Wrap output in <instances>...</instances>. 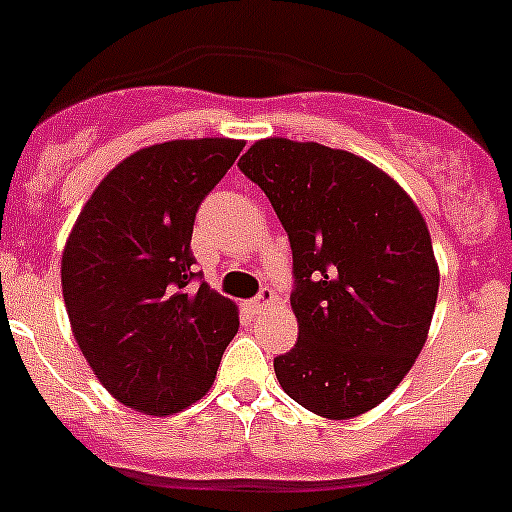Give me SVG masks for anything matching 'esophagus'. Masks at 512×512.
Listing matches in <instances>:
<instances>
[{
    "instance_id": "obj_1",
    "label": "esophagus",
    "mask_w": 512,
    "mask_h": 512,
    "mask_svg": "<svg viewBox=\"0 0 512 512\" xmlns=\"http://www.w3.org/2000/svg\"><path fill=\"white\" fill-rule=\"evenodd\" d=\"M272 303H275V293H272V288H262L260 293L250 300V310L257 315V313H262L265 308H270Z\"/></svg>"
}]
</instances>
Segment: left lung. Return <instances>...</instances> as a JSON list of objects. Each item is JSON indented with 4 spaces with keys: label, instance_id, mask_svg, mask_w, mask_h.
Here are the masks:
<instances>
[{
    "label": "left lung",
    "instance_id": "8db88e82",
    "mask_svg": "<svg viewBox=\"0 0 512 512\" xmlns=\"http://www.w3.org/2000/svg\"><path fill=\"white\" fill-rule=\"evenodd\" d=\"M293 250L298 343L275 358L290 399L328 419L369 412L427 341L439 270L407 191L348 151L265 138L240 159Z\"/></svg>",
    "mask_w": 512,
    "mask_h": 512
}]
</instances>
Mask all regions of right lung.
Instances as JSON below:
<instances>
[{
	"label": "right lung",
	"instance_id": "1",
	"mask_svg": "<svg viewBox=\"0 0 512 512\" xmlns=\"http://www.w3.org/2000/svg\"><path fill=\"white\" fill-rule=\"evenodd\" d=\"M242 141H166L105 176L62 252L75 341L100 384L136 412L166 417L202 399L240 318L194 272L191 232Z\"/></svg>",
	"mask_w": 512,
	"mask_h": 512
}]
</instances>
